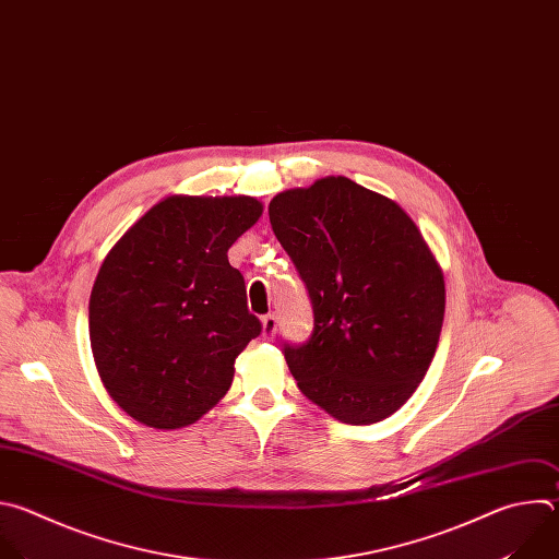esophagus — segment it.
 I'll use <instances>...</instances> for the list:
<instances>
[{
  "label": "esophagus",
  "instance_id": "obj_1",
  "mask_svg": "<svg viewBox=\"0 0 559 559\" xmlns=\"http://www.w3.org/2000/svg\"><path fill=\"white\" fill-rule=\"evenodd\" d=\"M275 332H277V317H275L273 312H269V314L262 319V334H264V340H273Z\"/></svg>",
  "mask_w": 559,
  "mask_h": 559
}]
</instances>
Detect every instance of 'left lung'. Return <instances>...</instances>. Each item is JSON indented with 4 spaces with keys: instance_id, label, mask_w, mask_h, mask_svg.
<instances>
[{
    "instance_id": "left-lung-1",
    "label": "left lung",
    "mask_w": 559,
    "mask_h": 559,
    "mask_svg": "<svg viewBox=\"0 0 559 559\" xmlns=\"http://www.w3.org/2000/svg\"><path fill=\"white\" fill-rule=\"evenodd\" d=\"M269 217L312 304L310 340L284 344L297 388L342 423L388 418L423 381L444 317L442 271L414 219L344 176L277 193Z\"/></svg>"
}]
</instances>
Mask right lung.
<instances>
[{"mask_svg":"<svg viewBox=\"0 0 559 559\" xmlns=\"http://www.w3.org/2000/svg\"><path fill=\"white\" fill-rule=\"evenodd\" d=\"M260 215L251 195H169L103 260L90 344L105 390L134 420L191 425L231 388L262 323L227 251Z\"/></svg>","mask_w":559,"mask_h":559,"instance_id":"add662e5","label":"right lung"}]
</instances>
